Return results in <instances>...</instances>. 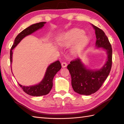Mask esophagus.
I'll list each match as a JSON object with an SVG mask.
<instances>
[{"instance_id": "1", "label": "esophagus", "mask_w": 124, "mask_h": 124, "mask_svg": "<svg viewBox=\"0 0 124 124\" xmlns=\"http://www.w3.org/2000/svg\"><path fill=\"white\" fill-rule=\"evenodd\" d=\"M61 65H62V67L63 68H65V67H66L67 66V63L66 62H63L62 63Z\"/></svg>"}]
</instances>
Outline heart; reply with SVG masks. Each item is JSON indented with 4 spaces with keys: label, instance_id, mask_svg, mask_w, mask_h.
I'll return each instance as SVG.
<instances>
[{
    "label": "heart",
    "instance_id": "heart-1",
    "mask_svg": "<svg viewBox=\"0 0 124 124\" xmlns=\"http://www.w3.org/2000/svg\"><path fill=\"white\" fill-rule=\"evenodd\" d=\"M89 41L87 36L83 35V31L74 30L65 34L59 40V43L62 46H69L73 44L71 52L73 54H81L85 48Z\"/></svg>",
    "mask_w": 124,
    "mask_h": 124
}]
</instances>
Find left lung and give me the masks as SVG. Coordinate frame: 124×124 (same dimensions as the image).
<instances>
[{
  "mask_svg": "<svg viewBox=\"0 0 124 124\" xmlns=\"http://www.w3.org/2000/svg\"><path fill=\"white\" fill-rule=\"evenodd\" d=\"M95 31L97 47L106 50L107 61L103 67L99 70L87 69L79 58L71 61L67 68L71 77V85L73 90L81 95H89L95 93L102 86L109 75L112 66V50L111 45L104 31L92 24Z\"/></svg>",
  "mask_w": 124,
  "mask_h": 124,
  "instance_id": "obj_1",
  "label": "left lung"
}]
</instances>
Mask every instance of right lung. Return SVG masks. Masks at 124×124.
<instances>
[{
	"instance_id": "obj_1",
	"label": "right lung",
	"mask_w": 124,
	"mask_h": 124,
	"mask_svg": "<svg viewBox=\"0 0 124 124\" xmlns=\"http://www.w3.org/2000/svg\"><path fill=\"white\" fill-rule=\"evenodd\" d=\"M45 23V22H41L31 25L30 27L23 30L16 36V37L15 39L14 44L13 45L10 51V64H12V50L17 45V44L21 41L23 38L35 32L39 29H41L44 27ZM61 69V64L59 61H56L55 62L52 63L47 68L43 79L41 81L40 83L35 85L30 86H22L19 84L18 85L22 88L25 93L30 95L34 96L45 95L48 94L51 91L53 87V80L54 76Z\"/></svg>"
}]
</instances>
